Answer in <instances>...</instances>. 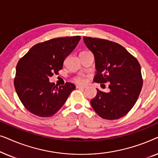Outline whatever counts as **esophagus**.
Masks as SVG:
<instances>
[{"instance_id": "34e87169", "label": "esophagus", "mask_w": 158, "mask_h": 158, "mask_svg": "<svg viewBox=\"0 0 158 158\" xmlns=\"http://www.w3.org/2000/svg\"><path fill=\"white\" fill-rule=\"evenodd\" d=\"M86 88V86L85 85H77V88Z\"/></svg>"}]
</instances>
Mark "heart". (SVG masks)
I'll return each mask as SVG.
<instances>
[{
    "label": "heart",
    "mask_w": 158,
    "mask_h": 158,
    "mask_svg": "<svg viewBox=\"0 0 158 158\" xmlns=\"http://www.w3.org/2000/svg\"><path fill=\"white\" fill-rule=\"evenodd\" d=\"M74 81L77 83H85L86 82V77L83 75H78L74 77Z\"/></svg>",
    "instance_id": "obj_1"
}]
</instances>
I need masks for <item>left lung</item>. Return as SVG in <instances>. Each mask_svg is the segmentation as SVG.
I'll return each mask as SVG.
<instances>
[{
	"instance_id": "1",
	"label": "left lung",
	"mask_w": 158,
	"mask_h": 158,
	"mask_svg": "<svg viewBox=\"0 0 158 158\" xmlns=\"http://www.w3.org/2000/svg\"><path fill=\"white\" fill-rule=\"evenodd\" d=\"M83 41L94 55L97 70L94 81L109 83L110 91L97 89L90 101L101 118L118 119L126 115L137 102L142 84L139 62L124 47L102 39L84 36Z\"/></svg>"
}]
</instances>
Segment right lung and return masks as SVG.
Returning a JSON list of instances; mask_svg holds the SVG:
<instances>
[{
  "label": "right lung",
  "instance_id": "1",
  "mask_svg": "<svg viewBox=\"0 0 158 158\" xmlns=\"http://www.w3.org/2000/svg\"><path fill=\"white\" fill-rule=\"evenodd\" d=\"M81 39L66 36L39 43L19 60L14 87L21 103L31 114L40 117L54 115L75 89L71 83L55 86L49 77L62 70L64 60Z\"/></svg>",
  "mask_w": 158,
  "mask_h": 158
}]
</instances>
